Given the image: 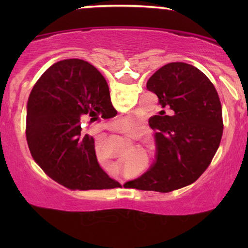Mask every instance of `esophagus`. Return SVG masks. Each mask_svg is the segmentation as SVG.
<instances>
[{"label": "esophagus", "mask_w": 248, "mask_h": 248, "mask_svg": "<svg viewBox=\"0 0 248 248\" xmlns=\"http://www.w3.org/2000/svg\"><path fill=\"white\" fill-rule=\"evenodd\" d=\"M117 131H120V133H122V130H117Z\"/></svg>", "instance_id": "1"}]
</instances>
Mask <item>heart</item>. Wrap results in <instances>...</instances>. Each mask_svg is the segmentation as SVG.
Listing matches in <instances>:
<instances>
[{
  "mask_svg": "<svg viewBox=\"0 0 248 248\" xmlns=\"http://www.w3.org/2000/svg\"><path fill=\"white\" fill-rule=\"evenodd\" d=\"M123 121H124V120H123Z\"/></svg>",
  "mask_w": 248,
  "mask_h": 248,
  "instance_id": "heart-1",
  "label": "heart"
}]
</instances>
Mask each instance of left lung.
I'll list each match as a JSON object with an SVG mask.
<instances>
[{"mask_svg":"<svg viewBox=\"0 0 248 248\" xmlns=\"http://www.w3.org/2000/svg\"><path fill=\"white\" fill-rule=\"evenodd\" d=\"M149 91L165 110L150 117L155 161L128 187L168 193L195 182L211 162L222 137L221 104L211 81L191 64L168 63L151 76Z\"/></svg>","mask_w":248,"mask_h":248,"instance_id":"obj_1","label":"left lung"}]
</instances>
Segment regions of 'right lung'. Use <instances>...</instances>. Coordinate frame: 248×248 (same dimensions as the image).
<instances>
[{
  "instance_id": "add662e5",
  "label": "right lung",
  "mask_w": 248,
  "mask_h": 248,
  "mask_svg": "<svg viewBox=\"0 0 248 248\" xmlns=\"http://www.w3.org/2000/svg\"><path fill=\"white\" fill-rule=\"evenodd\" d=\"M105 78L86 61H60L39 78L28 99L26 135L35 161L70 189L121 186L98 164L94 140L81 122L116 116Z\"/></svg>"
}]
</instances>
